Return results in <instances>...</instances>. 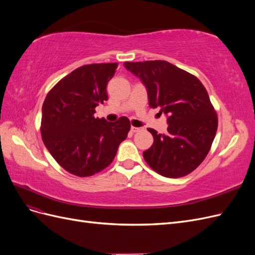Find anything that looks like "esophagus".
<instances>
[{
    "mask_svg": "<svg viewBox=\"0 0 255 255\" xmlns=\"http://www.w3.org/2000/svg\"><path fill=\"white\" fill-rule=\"evenodd\" d=\"M130 130H132L133 133H137V132H139V130H141V128H136V127H130Z\"/></svg>",
    "mask_w": 255,
    "mask_h": 255,
    "instance_id": "obj_1",
    "label": "esophagus"
}]
</instances>
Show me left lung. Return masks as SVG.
I'll return each instance as SVG.
<instances>
[{"instance_id": "obj_1", "label": "left lung", "mask_w": 255, "mask_h": 255, "mask_svg": "<svg viewBox=\"0 0 255 255\" xmlns=\"http://www.w3.org/2000/svg\"><path fill=\"white\" fill-rule=\"evenodd\" d=\"M126 68L148 90L149 106L167 114L168 134L153 135L143 158L154 171L166 177H182L202 163L211 150L218 117L200 80L166 60L126 61Z\"/></svg>"}]
</instances>
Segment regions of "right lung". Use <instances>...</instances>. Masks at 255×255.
Segmentation results:
<instances>
[{
	"label": "right lung",
	"mask_w": 255,
	"mask_h": 255,
	"mask_svg": "<svg viewBox=\"0 0 255 255\" xmlns=\"http://www.w3.org/2000/svg\"><path fill=\"white\" fill-rule=\"evenodd\" d=\"M118 63L90 64L61 79L44 99L40 132L44 145L66 171L91 176L109 167L129 132L128 118L116 122L96 118L107 101L106 86Z\"/></svg>",
	"instance_id": "obj_1"
}]
</instances>
